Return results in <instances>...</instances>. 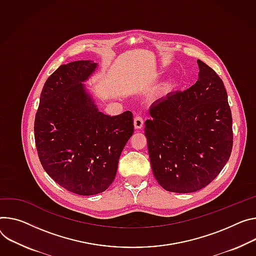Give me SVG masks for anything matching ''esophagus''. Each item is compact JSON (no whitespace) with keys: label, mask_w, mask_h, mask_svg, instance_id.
<instances>
[{"label":"esophagus","mask_w":256,"mask_h":256,"mask_svg":"<svg viewBox=\"0 0 256 256\" xmlns=\"http://www.w3.org/2000/svg\"><path fill=\"white\" fill-rule=\"evenodd\" d=\"M134 126L136 130H141L144 126V120L141 116H136L134 120Z\"/></svg>","instance_id":"obj_1"}]
</instances>
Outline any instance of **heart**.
Returning <instances> with one entry per match:
<instances>
[{
    "mask_svg": "<svg viewBox=\"0 0 256 256\" xmlns=\"http://www.w3.org/2000/svg\"><path fill=\"white\" fill-rule=\"evenodd\" d=\"M176 88V80L172 76L168 78L164 84H162L158 90V92L161 96H164L172 92Z\"/></svg>",
    "mask_w": 256,
    "mask_h": 256,
    "instance_id": "1",
    "label": "heart"
}]
</instances>
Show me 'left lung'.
Returning <instances> with one entry per match:
<instances>
[{"label": "left lung", "instance_id": "left-lung-1", "mask_svg": "<svg viewBox=\"0 0 256 256\" xmlns=\"http://www.w3.org/2000/svg\"><path fill=\"white\" fill-rule=\"evenodd\" d=\"M195 84L154 102L145 136L153 174L162 188L193 193L222 172L233 148L232 113L222 80L197 60Z\"/></svg>", "mask_w": 256, "mask_h": 256}]
</instances>
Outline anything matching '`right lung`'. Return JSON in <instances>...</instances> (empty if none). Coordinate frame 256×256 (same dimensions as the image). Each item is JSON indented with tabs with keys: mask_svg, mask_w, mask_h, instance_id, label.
<instances>
[{
	"mask_svg": "<svg viewBox=\"0 0 256 256\" xmlns=\"http://www.w3.org/2000/svg\"><path fill=\"white\" fill-rule=\"evenodd\" d=\"M97 69L90 60L61 65L44 82L34 120L44 170L61 187L82 196L109 188L134 132L130 111L110 116L99 110L84 84Z\"/></svg>",
	"mask_w": 256,
	"mask_h": 256,
	"instance_id": "obj_1",
	"label": "right lung"
}]
</instances>
